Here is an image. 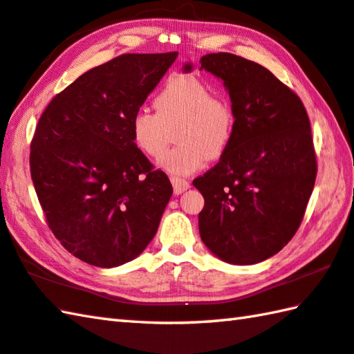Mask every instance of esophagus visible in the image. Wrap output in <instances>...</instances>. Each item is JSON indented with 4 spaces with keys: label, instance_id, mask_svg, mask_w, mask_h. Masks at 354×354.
<instances>
[{
    "label": "esophagus",
    "instance_id": "obj_1",
    "mask_svg": "<svg viewBox=\"0 0 354 354\" xmlns=\"http://www.w3.org/2000/svg\"><path fill=\"white\" fill-rule=\"evenodd\" d=\"M171 183H172V188H174V192L177 196L182 194V192H185L189 188L188 180H185L182 177H171Z\"/></svg>",
    "mask_w": 354,
    "mask_h": 354
}]
</instances>
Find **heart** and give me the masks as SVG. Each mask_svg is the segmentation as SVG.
Masks as SVG:
<instances>
[{"instance_id":"heart-1","label":"heart","mask_w":354,"mask_h":354,"mask_svg":"<svg viewBox=\"0 0 354 354\" xmlns=\"http://www.w3.org/2000/svg\"><path fill=\"white\" fill-rule=\"evenodd\" d=\"M156 114L138 109L131 117L129 131L136 148L149 158L165 154L169 129L175 128L178 143L160 160L171 174H192L208 158L228 149L234 136L236 114L228 100L212 95V89L194 75H174L163 84L154 100Z\"/></svg>"}]
</instances>
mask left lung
I'll return each mask as SVG.
<instances>
[{
  "mask_svg": "<svg viewBox=\"0 0 354 354\" xmlns=\"http://www.w3.org/2000/svg\"><path fill=\"white\" fill-rule=\"evenodd\" d=\"M202 69L223 82L236 129L218 163L192 182L205 198L200 237L223 262L259 263L296 234L315 188L310 118L301 98L254 62L208 53Z\"/></svg>",
  "mask_w": 354,
  "mask_h": 354,
  "instance_id": "left-lung-1",
  "label": "left lung"
}]
</instances>
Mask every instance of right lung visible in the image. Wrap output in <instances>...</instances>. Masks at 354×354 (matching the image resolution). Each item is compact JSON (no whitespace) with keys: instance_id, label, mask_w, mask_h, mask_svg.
Returning <instances> with one entry per match:
<instances>
[{"instance_id":"obj_1","label":"right lung","mask_w":354,"mask_h":354,"mask_svg":"<svg viewBox=\"0 0 354 354\" xmlns=\"http://www.w3.org/2000/svg\"><path fill=\"white\" fill-rule=\"evenodd\" d=\"M177 52L124 53L52 98L30 143V176L46 222L83 262L136 259L158 230L172 185L132 143L129 123Z\"/></svg>"}]
</instances>
